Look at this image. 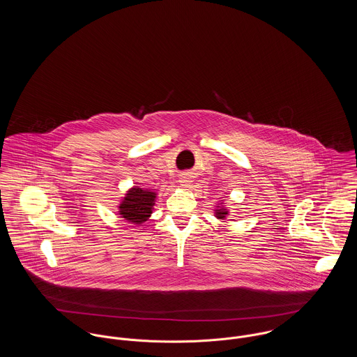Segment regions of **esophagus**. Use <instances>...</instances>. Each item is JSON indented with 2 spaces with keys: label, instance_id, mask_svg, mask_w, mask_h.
<instances>
[{
  "label": "esophagus",
  "instance_id": "esophagus-1",
  "mask_svg": "<svg viewBox=\"0 0 357 357\" xmlns=\"http://www.w3.org/2000/svg\"><path fill=\"white\" fill-rule=\"evenodd\" d=\"M179 182H181V185H182V186H188V185H189V178L183 176V178H181V181H179Z\"/></svg>",
  "mask_w": 357,
  "mask_h": 357
}]
</instances>
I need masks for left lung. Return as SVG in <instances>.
Listing matches in <instances>:
<instances>
[{
	"mask_svg": "<svg viewBox=\"0 0 357 357\" xmlns=\"http://www.w3.org/2000/svg\"><path fill=\"white\" fill-rule=\"evenodd\" d=\"M215 211V217L218 218V220H224L227 215H228V209H225L224 206H218V209L214 210Z\"/></svg>",
	"mask_w": 357,
	"mask_h": 357,
	"instance_id": "8db88e82",
	"label": "left lung"
}]
</instances>
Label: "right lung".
<instances>
[{
    "label": "right lung",
    "mask_w": 357,
    "mask_h": 357,
    "mask_svg": "<svg viewBox=\"0 0 357 357\" xmlns=\"http://www.w3.org/2000/svg\"><path fill=\"white\" fill-rule=\"evenodd\" d=\"M155 199L156 192L135 186L128 190L126 197L123 198L119 206V214L128 222L143 224L152 214Z\"/></svg>",
    "instance_id": "add662e5"
}]
</instances>
